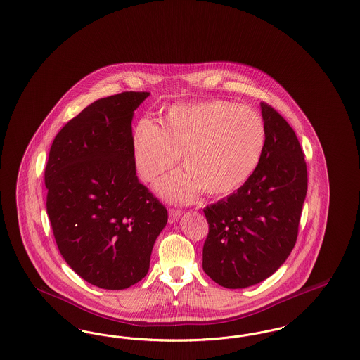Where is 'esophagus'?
Masks as SVG:
<instances>
[{
	"label": "esophagus",
	"mask_w": 360,
	"mask_h": 360,
	"mask_svg": "<svg viewBox=\"0 0 360 360\" xmlns=\"http://www.w3.org/2000/svg\"><path fill=\"white\" fill-rule=\"evenodd\" d=\"M181 214H182V212L179 209H170L169 210V221L170 223H176L179 220Z\"/></svg>",
	"instance_id": "esophagus-1"
}]
</instances>
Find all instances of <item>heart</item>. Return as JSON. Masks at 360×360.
I'll list each match as a JSON object with an SVG mask.
<instances>
[{
  "label": "heart",
  "mask_w": 360,
  "mask_h": 360,
  "mask_svg": "<svg viewBox=\"0 0 360 360\" xmlns=\"http://www.w3.org/2000/svg\"><path fill=\"white\" fill-rule=\"evenodd\" d=\"M132 147L146 182L172 170L184 153L188 172L165 178L156 188L169 200L188 202L202 188L224 195L243 186L262 160L266 127L257 110L225 100L172 105L162 127L147 117L137 122Z\"/></svg>",
  "instance_id": "heart-1"
}]
</instances>
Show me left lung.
I'll list each match as a JSON object with an SVG mask.
<instances>
[{"instance_id":"8db88e82","label":"left lung","mask_w":360,"mask_h":360,"mask_svg":"<svg viewBox=\"0 0 360 360\" xmlns=\"http://www.w3.org/2000/svg\"><path fill=\"white\" fill-rule=\"evenodd\" d=\"M260 108L266 147L257 170L231 195L204 209L209 233L202 269L226 289L257 285L283 264L297 241L308 190L295 132L269 103Z\"/></svg>"}]
</instances>
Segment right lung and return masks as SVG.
<instances>
[{
	"instance_id": "1",
	"label": "right lung",
	"mask_w": 360,
	"mask_h": 360,
	"mask_svg": "<svg viewBox=\"0 0 360 360\" xmlns=\"http://www.w3.org/2000/svg\"><path fill=\"white\" fill-rule=\"evenodd\" d=\"M150 93L97 100L58 132L44 172L59 252L86 282L122 290L150 269L167 209L137 179L132 119Z\"/></svg>"
}]
</instances>
